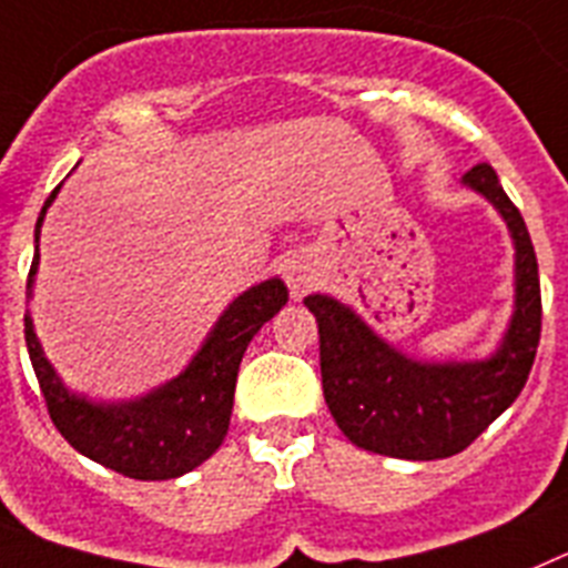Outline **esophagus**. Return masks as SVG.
<instances>
[{"label":"esophagus","mask_w":568,"mask_h":568,"mask_svg":"<svg viewBox=\"0 0 568 568\" xmlns=\"http://www.w3.org/2000/svg\"><path fill=\"white\" fill-rule=\"evenodd\" d=\"M283 274H285V283H288V288H291V297L294 300H300L305 294V291L312 288V274H308V271L303 268V265H297V263H288L283 268Z\"/></svg>","instance_id":"esophagus-1"}]
</instances>
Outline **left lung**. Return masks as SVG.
Listing matches in <instances>:
<instances>
[{
    "label": "left lung",
    "instance_id": "1",
    "mask_svg": "<svg viewBox=\"0 0 568 568\" xmlns=\"http://www.w3.org/2000/svg\"><path fill=\"white\" fill-rule=\"evenodd\" d=\"M495 202L517 248V303L503 348L486 363H417L383 343L337 300L305 297L320 328V374L328 412L354 446L400 460H440L463 452L500 417L529 379L540 343V277L520 211L480 162L463 176Z\"/></svg>",
    "mask_w": 568,
    "mask_h": 568
}]
</instances>
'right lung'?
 Segmentation results:
<instances>
[{
	"label": "right lung",
	"instance_id": "add662e5",
	"mask_svg": "<svg viewBox=\"0 0 568 568\" xmlns=\"http://www.w3.org/2000/svg\"><path fill=\"white\" fill-rule=\"evenodd\" d=\"M57 191H51L37 220V243ZM37 265L39 254H33L28 288ZM285 300L288 291L280 280H268L245 291L243 297L229 305V312L220 317L211 337L180 377L142 400L122 406H93L68 394L39 348L28 314L24 343L53 426L79 455L134 480H171L205 463L223 446L234 408L236 372L245 348L251 337L283 308Z\"/></svg>",
	"mask_w": 568,
	"mask_h": 568
}]
</instances>
